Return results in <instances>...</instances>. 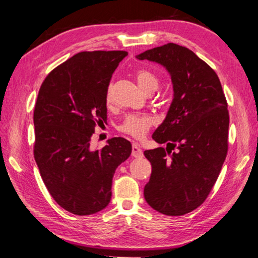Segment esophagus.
<instances>
[{"label":"esophagus","instance_id":"34e87169","mask_svg":"<svg viewBox=\"0 0 258 258\" xmlns=\"http://www.w3.org/2000/svg\"><path fill=\"white\" fill-rule=\"evenodd\" d=\"M132 156L135 157V158H141L143 156V151L139 143H133L132 145Z\"/></svg>","mask_w":258,"mask_h":258}]
</instances>
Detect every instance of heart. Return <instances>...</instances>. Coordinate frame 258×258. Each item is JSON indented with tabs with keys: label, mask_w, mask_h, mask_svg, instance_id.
Returning <instances> with one entry per match:
<instances>
[{
	"label": "heart",
	"mask_w": 258,
	"mask_h": 258,
	"mask_svg": "<svg viewBox=\"0 0 258 258\" xmlns=\"http://www.w3.org/2000/svg\"><path fill=\"white\" fill-rule=\"evenodd\" d=\"M137 80L139 83V86L148 92L150 90H156L158 86V78H157L151 72L147 71V69H139L137 72ZM112 100L111 97V90L110 87L107 90L106 93V101L110 103ZM155 124V118L149 113H138L132 112L127 113L124 117L123 121L119 125L118 130L121 133L131 135L135 139H141L148 133L152 125Z\"/></svg>",
	"instance_id": "obj_1"
}]
</instances>
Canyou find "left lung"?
<instances>
[{"mask_svg": "<svg viewBox=\"0 0 258 258\" xmlns=\"http://www.w3.org/2000/svg\"><path fill=\"white\" fill-rule=\"evenodd\" d=\"M137 58L163 64L174 90L167 116L152 134L167 147L145 151L152 168L145 199L165 215H184L206 200L220 175L229 147L228 102L214 69L185 46L167 43Z\"/></svg>", "mask_w": 258, "mask_h": 258, "instance_id": "obj_1", "label": "left lung"}]
</instances>
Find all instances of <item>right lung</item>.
<instances>
[{
    "instance_id": "1",
    "label": "right lung",
    "mask_w": 258,
    "mask_h": 258,
    "mask_svg": "<svg viewBox=\"0 0 258 258\" xmlns=\"http://www.w3.org/2000/svg\"><path fill=\"white\" fill-rule=\"evenodd\" d=\"M126 51H84L43 81L34 109V158L47 191L60 207L91 215L108 206L116 168L132 145L112 138L92 151L97 124L107 119L109 82Z\"/></svg>"
}]
</instances>
